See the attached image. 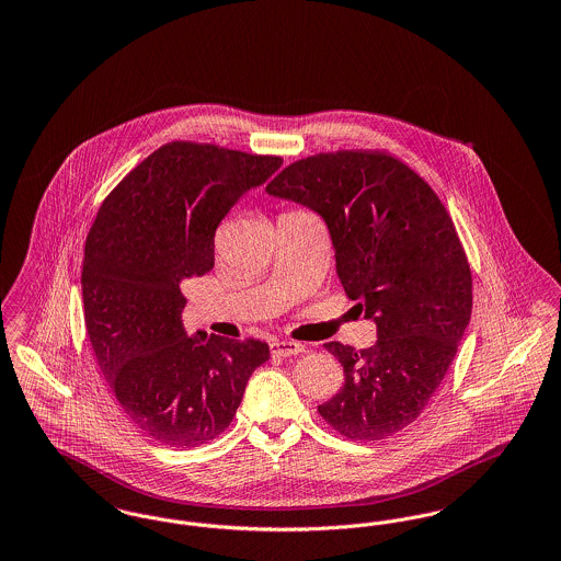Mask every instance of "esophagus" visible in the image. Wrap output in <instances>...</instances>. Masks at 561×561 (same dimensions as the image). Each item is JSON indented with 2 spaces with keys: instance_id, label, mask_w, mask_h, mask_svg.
<instances>
[{
  "instance_id": "34e87169",
  "label": "esophagus",
  "mask_w": 561,
  "mask_h": 561,
  "mask_svg": "<svg viewBox=\"0 0 561 561\" xmlns=\"http://www.w3.org/2000/svg\"><path fill=\"white\" fill-rule=\"evenodd\" d=\"M305 351V345L294 343V341H273L271 343V353L277 357H290V355H298Z\"/></svg>"
}]
</instances>
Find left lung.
<instances>
[{
	"label": "left lung",
	"instance_id": "obj_1",
	"mask_svg": "<svg viewBox=\"0 0 561 561\" xmlns=\"http://www.w3.org/2000/svg\"><path fill=\"white\" fill-rule=\"evenodd\" d=\"M328 225L336 273L378 341L325 343L345 385L318 405L348 439H385L414 423L453 364L471 320L473 279L437 193L385 151H336L294 161L267 185Z\"/></svg>",
	"mask_w": 561,
	"mask_h": 561
}]
</instances>
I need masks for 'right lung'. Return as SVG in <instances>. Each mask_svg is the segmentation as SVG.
Wrapping results in <instances>:
<instances>
[{
	"label": "right lung",
	"mask_w": 561,
	"mask_h": 561,
	"mask_svg": "<svg viewBox=\"0 0 561 561\" xmlns=\"http://www.w3.org/2000/svg\"><path fill=\"white\" fill-rule=\"evenodd\" d=\"M282 165L208 142L174 140L140 161L103 202L85 238L83 320L126 416L174 448L231 425L268 345L187 336L183 284L214 267L220 220Z\"/></svg>",
	"instance_id": "add662e5"
}]
</instances>
